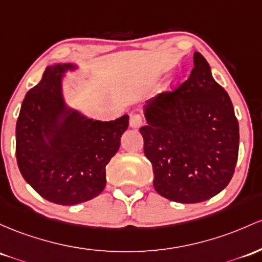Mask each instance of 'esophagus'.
Listing matches in <instances>:
<instances>
[{"instance_id": "esophagus-1", "label": "esophagus", "mask_w": 262, "mask_h": 262, "mask_svg": "<svg viewBox=\"0 0 262 262\" xmlns=\"http://www.w3.org/2000/svg\"><path fill=\"white\" fill-rule=\"evenodd\" d=\"M129 125L132 128H140L143 125V118L142 116L137 113H132L130 114V119H129Z\"/></svg>"}]
</instances>
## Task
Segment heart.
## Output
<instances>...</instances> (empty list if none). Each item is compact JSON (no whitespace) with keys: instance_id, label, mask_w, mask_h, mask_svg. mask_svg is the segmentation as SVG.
Returning a JSON list of instances; mask_svg holds the SVG:
<instances>
[{"instance_id":"b5f03b06","label":"heart","mask_w":262,"mask_h":262,"mask_svg":"<svg viewBox=\"0 0 262 262\" xmlns=\"http://www.w3.org/2000/svg\"><path fill=\"white\" fill-rule=\"evenodd\" d=\"M174 85H175V83L174 82H170V83H169L168 87H174Z\"/></svg>"}]
</instances>
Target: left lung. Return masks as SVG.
Here are the masks:
<instances>
[{
    "instance_id": "8db88e82",
    "label": "left lung",
    "mask_w": 262,
    "mask_h": 262,
    "mask_svg": "<svg viewBox=\"0 0 262 262\" xmlns=\"http://www.w3.org/2000/svg\"><path fill=\"white\" fill-rule=\"evenodd\" d=\"M143 111L140 133L158 194L194 204L226 188L237 162L238 123L229 94L199 52L189 78L149 99Z\"/></svg>"
}]
</instances>
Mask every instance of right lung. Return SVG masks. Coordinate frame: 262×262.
<instances>
[{"label": "right lung", "instance_id": "right-lung-1", "mask_svg": "<svg viewBox=\"0 0 262 262\" xmlns=\"http://www.w3.org/2000/svg\"><path fill=\"white\" fill-rule=\"evenodd\" d=\"M76 64L48 66L27 92L16 124V158L24 179L51 203L77 205L105 188V166L116 155L129 116L94 120L71 108L63 77Z\"/></svg>", "mask_w": 262, "mask_h": 262}]
</instances>
